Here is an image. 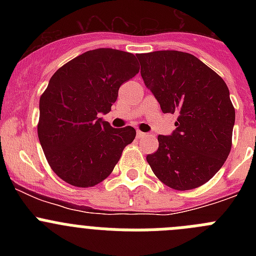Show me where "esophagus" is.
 I'll return each instance as SVG.
<instances>
[{
	"label": "esophagus",
	"instance_id": "1",
	"mask_svg": "<svg viewBox=\"0 0 256 256\" xmlns=\"http://www.w3.org/2000/svg\"><path fill=\"white\" fill-rule=\"evenodd\" d=\"M144 135H146V134L142 132V131H140V130H138V132H136V136H138V138H144Z\"/></svg>",
	"mask_w": 256,
	"mask_h": 256
}]
</instances>
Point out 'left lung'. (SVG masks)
<instances>
[{
    "mask_svg": "<svg viewBox=\"0 0 256 256\" xmlns=\"http://www.w3.org/2000/svg\"><path fill=\"white\" fill-rule=\"evenodd\" d=\"M141 76L162 112H177L176 130L160 135L158 150L147 154L161 182L188 190L208 182L232 148L236 110L226 82L197 56L178 50L138 54Z\"/></svg>",
    "mask_w": 256,
    "mask_h": 256,
    "instance_id": "obj_1",
    "label": "left lung"
}]
</instances>
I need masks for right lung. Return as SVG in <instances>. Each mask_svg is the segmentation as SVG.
Masks as SVG:
<instances>
[{
    "label": "right lung",
    "mask_w": 256,
    "mask_h": 256,
    "mask_svg": "<svg viewBox=\"0 0 256 256\" xmlns=\"http://www.w3.org/2000/svg\"><path fill=\"white\" fill-rule=\"evenodd\" d=\"M132 53L88 50L53 74L40 99L38 138L54 174L76 187L109 176L134 141L131 126L114 128L99 118L116 102L118 88L138 73Z\"/></svg>",
    "instance_id": "right-lung-1"
}]
</instances>
